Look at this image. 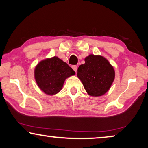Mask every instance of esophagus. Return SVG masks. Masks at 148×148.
I'll return each mask as SVG.
<instances>
[{"label":"esophagus","instance_id":"obj_1","mask_svg":"<svg viewBox=\"0 0 148 148\" xmlns=\"http://www.w3.org/2000/svg\"><path fill=\"white\" fill-rule=\"evenodd\" d=\"M72 69H73L75 72H77V66H76V65H73V66H72Z\"/></svg>","mask_w":148,"mask_h":148}]
</instances>
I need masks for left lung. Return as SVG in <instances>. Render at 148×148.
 I'll list each match as a JSON object with an SVG mask.
<instances>
[{
	"mask_svg": "<svg viewBox=\"0 0 148 148\" xmlns=\"http://www.w3.org/2000/svg\"><path fill=\"white\" fill-rule=\"evenodd\" d=\"M77 76L87 94L100 97L108 91L115 79V71L105 57L91 54L85 58V63L78 67Z\"/></svg>",
	"mask_w": 148,
	"mask_h": 148,
	"instance_id": "8db88e82",
	"label": "left lung"
}]
</instances>
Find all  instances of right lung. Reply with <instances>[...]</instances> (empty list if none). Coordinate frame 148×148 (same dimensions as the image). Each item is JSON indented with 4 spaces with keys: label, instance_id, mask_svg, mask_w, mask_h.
<instances>
[{
    "label": "right lung",
    "instance_id": "add662e5",
    "mask_svg": "<svg viewBox=\"0 0 148 148\" xmlns=\"http://www.w3.org/2000/svg\"><path fill=\"white\" fill-rule=\"evenodd\" d=\"M75 72L66 62L55 56L42 60L34 69V78L44 93L53 95L61 91L65 79Z\"/></svg>",
    "mask_w": 148,
    "mask_h": 148
}]
</instances>
